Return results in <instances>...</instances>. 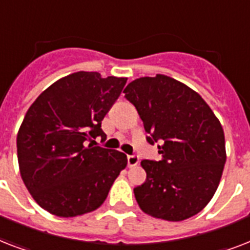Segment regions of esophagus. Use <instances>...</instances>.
I'll return each instance as SVG.
<instances>
[{
	"label": "esophagus",
	"mask_w": 250,
	"mask_h": 250,
	"mask_svg": "<svg viewBox=\"0 0 250 250\" xmlns=\"http://www.w3.org/2000/svg\"><path fill=\"white\" fill-rule=\"evenodd\" d=\"M127 161H128V166L129 167H135L139 165L140 160H139V157L137 156H128L127 157Z\"/></svg>",
	"instance_id": "1"
}]
</instances>
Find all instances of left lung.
Listing matches in <instances>:
<instances>
[{
    "label": "left lung",
    "mask_w": 250,
    "mask_h": 250,
    "mask_svg": "<svg viewBox=\"0 0 250 250\" xmlns=\"http://www.w3.org/2000/svg\"><path fill=\"white\" fill-rule=\"evenodd\" d=\"M144 123L149 144L160 141L162 160H145L144 184L135 197L145 214L180 222L213 198L226 164L225 132L200 94L170 76L133 80L123 90Z\"/></svg>",
    "instance_id": "obj_1"
}]
</instances>
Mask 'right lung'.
<instances>
[{
    "instance_id": "1",
    "label": "right lung",
    "mask_w": 250,
    "mask_h": 250,
    "mask_svg": "<svg viewBox=\"0 0 250 250\" xmlns=\"http://www.w3.org/2000/svg\"><path fill=\"white\" fill-rule=\"evenodd\" d=\"M125 83L127 78L74 72L29 106L17 136L19 171L33 200L53 215L98 209L127 166L125 153L88 144L106 137L101 122Z\"/></svg>"
}]
</instances>
